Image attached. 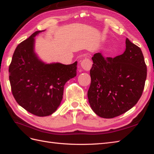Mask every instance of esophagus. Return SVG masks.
<instances>
[{
    "label": "esophagus",
    "mask_w": 154,
    "mask_h": 154,
    "mask_svg": "<svg viewBox=\"0 0 154 154\" xmlns=\"http://www.w3.org/2000/svg\"><path fill=\"white\" fill-rule=\"evenodd\" d=\"M92 61L90 60L89 58L85 57L82 60L81 63V65L83 69L86 71H89L91 69V67H92Z\"/></svg>",
    "instance_id": "esophagus-1"
}]
</instances>
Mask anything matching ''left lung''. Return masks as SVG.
<instances>
[{
	"label": "left lung",
	"instance_id": "obj_1",
	"mask_svg": "<svg viewBox=\"0 0 154 154\" xmlns=\"http://www.w3.org/2000/svg\"><path fill=\"white\" fill-rule=\"evenodd\" d=\"M92 60L87 93L92 110L100 117L112 119L132 109L142 96L147 77L141 49L126 38L122 55L112 58L97 53Z\"/></svg>",
	"mask_w": 154,
	"mask_h": 154
}]
</instances>
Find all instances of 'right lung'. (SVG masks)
<instances>
[{"instance_id":"right-lung-1","label":"right lung","mask_w":154,"mask_h":154,"mask_svg":"<svg viewBox=\"0 0 154 154\" xmlns=\"http://www.w3.org/2000/svg\"><path fill=\"white\" fill-rule=\"evenodd\" d=\"M36 31L18 45L9 65V80L16 102L38 116L53 114L63 98L65 83L77 75V64H45L34 51Z\"/></svg>"}]
</instances>
